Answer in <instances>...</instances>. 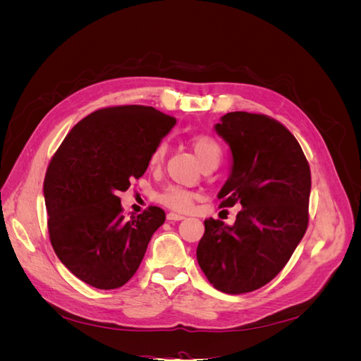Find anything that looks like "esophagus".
I'll return each mask as SVG.
<instances>
[{"mask_svg": "<svg viewBox=\"0 0 361 361\" xmlns=\"http://www.w3.org/2000/svg\"><path fill=\"white\" fill-rule=\"evenodd\" d=\"M167 220H170V221H182V220H185V216L179 215V214L170 212V214H167Z\"/></svg>", "mask_w": 361, "mask_h": 361, "instance_id": "esophagus-1", "label": "esophagus"}]
</instances>
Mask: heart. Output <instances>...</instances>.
Here are the masks:
<instances>
[{"instance_id": "obj_1", "label": "heart", "mask_w": 361, "mask_h": 361, "mask_svg": "<svg viewBox=\"0 0 361 361\" xmlns=\"http://www.w3.org/2000/svg\"><path fill=\"white\" fill-rule=\"evenodd\" d=\"M191 145L195 155L199 157L203 166H206V164H209L212 161H220L221 147L212 137L203 135V134L195 135L191 138ZM166 150H167L166 143H159L155 147V150L152 152V157H150L152 167L159 166L164 157H166ZM157 200L161 204L170 207L173 211L188 212L195 202V194L188 190H183L180 187H174V185H171V187L164 188L161 192L157 194Z\"/></svg>"}]
</instances>
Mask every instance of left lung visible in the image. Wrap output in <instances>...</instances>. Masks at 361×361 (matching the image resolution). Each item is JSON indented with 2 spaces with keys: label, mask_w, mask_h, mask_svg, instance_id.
<instances>
[{
  "label": "left lung",
  "mask_w": 361,
  "mask_h": 361,
  "mask_svg": "<svg viewBox=\"0 0 361 361\" xmlns=\"http://www.w3.org/2000/svg\"><path fill=\"white\" fill-rule=\"evenodd\" d=\"M215 130L233 158L220 206L243 209L233 226L204 220L197 262L215 289L238 295L274 279L307 231L310 167L297 138L269 116L227 113Z\"/></svg>",
  "instance_id": "obj_1"
}]
</instances>
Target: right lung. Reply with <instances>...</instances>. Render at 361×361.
Listing matches in <instances>:
<instances>
[{"instance_id": "right-lung-1", "label": "right lung", "mask_w": 361, "mask_h": 361, "mask_svg": "<svg viewBox=\"0 0 361 361\" xmlns=\"http://www.w3.org/2000/svg\"><path fill=\"white\" fill-rule=\"evenodd\" d=\"M174 123L154 106L101 108L80 120L51 158L43 182L49 239L61 264L87 285L123 286L166 221L158 206L126 220L117 194L143 176Z\"/></svg>"}]
</instances>
